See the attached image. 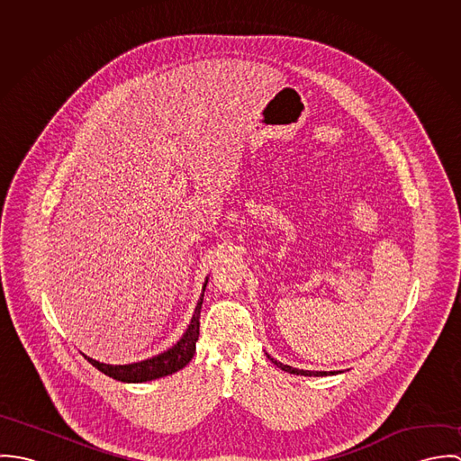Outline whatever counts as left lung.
<instances>
[{
    "mask_svg": "<svg viewBox=\"0 0 461 461\" xmlns=\"http://www.w3.org/2000/svg\"><path fill=\"white\" fill-rule=\"evenodd\" d=\"M267 358H269L276 367H280L282 371L291 373V375H300V376H327V375H335V371H330V373L329 371H303V369H296V367H291V366H284L282 362L271 358L269 355H267Z\"/></svg>",
    "mask_w": 461,
    "mask_h": 461,
    "instance_id": "1",
    "label": "left lung"
}]
</instances>
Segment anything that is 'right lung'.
I'll return each instance as SVG.
<instances>
[{"mask_svg":"<svg viewBox=\"0 0 461 461\" xmlns=\"http://www.w3.org/2000/svg\"><path fill=\"white\" fill-rule=\"evenodd\" d=\"M205 284L207 278L203 282L202 287V294L198 300L194 318L188 325V329L185 331V335L177 340V344H174L170 349L141 360V362H134V364H126V366H112V364H103L99 360H94L86 355H83L94 367H97L101 373H104L106 376L119 380V382H126V384H141V382H150L156 378H163L168 376L172 373H177L179 369H183L195 355V344L198 340V330H200V309H202V300H203V291H205Z\"/></svg>","mask_w":461,"mask_h":461,"instance_id":"1","label":"right lung"}]
</instances>
